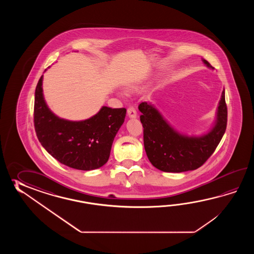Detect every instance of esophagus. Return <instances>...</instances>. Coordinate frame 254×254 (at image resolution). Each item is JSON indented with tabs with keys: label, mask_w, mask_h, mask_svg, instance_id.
Here are the masks:
<instances>
[{
	"label": "esophagus",
	"mask_w": 254,
	"mask_h": 254,
	"mask_svg": "<svg viewBox=\"0 0 254 254\" xmlns=\"http://www.w3.org/2000/svg\"><path fill=\"white\" fill-rule=\"evenodd\" d=\"M127 114H128V116H129V118H130V119H135L137 117V112H136V110L133 107L128 108Z\"/></svg>",
	"instance_id": "34e87169"
}]
</instances>
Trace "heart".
Segmentation results:
<instances>
[{"mask_svg":"<svg viewBox=\"0 0 254 254\" xmlns=\"http://www.w3.org/2000/svg\"><path fill=\"white\" fill-rule=\"evenodd\" d=\"M133 90H134V89H133V88H129V92H132V91H133Z\"/></svg>","mask_w":254,"mask_h":254,"instance_id":"b5f03b06","label":"heart"}]
</instances>
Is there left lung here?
Masks as SVG:
<instances>
[{
	"instance_id": "8db88e82",
	"label": "left lung",
	"mask_w": 254,
	"mask_h": 254,
	"mask_svg": "<svg viewBox=\"0 0 254 254\" xmlns=\"http://www.w3.org/2000/svg\"><path fill=\"white\" fill-rule=\"evenodd\" d=\"M202 62L208 68L213 69L206 60ZM139 110L147 157L154 167L165 173H183L200 167L214 152L226 130L224 90L214 124L206 133L199 136L184 134L174 129L151 103H140Z\"/></svg>"
}]
</instances>
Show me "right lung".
I'll return each instance as SVG.
<instances>
[{
    "label": "right lung",
    "mask_w": 254,
    "mask_h": 254,
    "mask_svg": "<svg viewBox=\"0 0 254 254\" xmlns=\"http://www.w3.org/2000/svg\"><path fill=\"white\" fill-rule=\"evenodd\" d=\"M43 75L35 90L34 127L43 148L68 167L91 171L108 162L114 137L125 123L126 109L103 106L83 121L60 118L50 110L43 92Z\"/></svg>",
    "instance_id": "obj_1"
}]
</instances>
